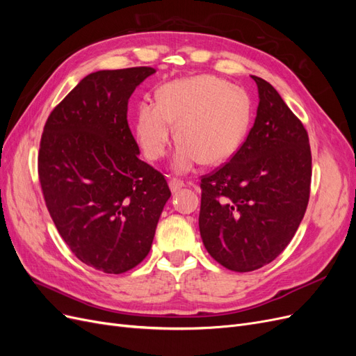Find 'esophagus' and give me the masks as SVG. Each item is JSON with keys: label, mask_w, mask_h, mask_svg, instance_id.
I'll list each match as a JSON object with an SVG mask.
<instances>
[{"label": "esophagus", "mask_w": 356, "mask_h": 356, "mask_svg": "<svg viewBox=\"0 0 356 356\" xmlns=\"http://www.w3.org/2000/svg\"><path fill=\"white\" fill-rule=\"evenodd\" d=\"M182 187H184V181H181V179H178V178L169 179V188H170L172 191H177V190H179V188H182Z\"/></svg>", "instance_id": "34e87169"}]
</instances>
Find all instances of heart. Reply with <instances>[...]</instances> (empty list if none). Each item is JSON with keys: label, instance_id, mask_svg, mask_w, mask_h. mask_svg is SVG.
<instances>
[{"label": "heart", "instance_id": "b5f03b06", "mask_svg": "<svg viewBox=\"0 0 356 356\" xmlns=\"http://www.w3.org/2000/svg\"><path fill=\"white\" fill-rule=\"evenodd\" d=\"M251 122V99L239 86L215 75H197L165 84L159 102H141L136 114V139L147 159L165 157L174 138L179 144L172 168L179 174L200 161L220 165L243 141Z\"/></svg>", "mask_w": 356, "mask_h": 356}]
</instances>
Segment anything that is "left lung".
<instances>
[{
  "instance_id": "obj_1",
  "label": "left lung",
  "mask_w": 356,
  "mask_h": 356,
  "mask_svg": "<svg viewBox=\"0 0 356 356\" xmlns=\"http://www.w3.org/2000/svg\"><path fill=\"white\" fill-rule=\"evenodd\" d=\"M258 108L245 143L200 179L199 229L215 261L252 272L294 238L310 196L309 135L270 83L252 75Z\"/></svg>"
}]
</instances>
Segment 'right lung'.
Segmentation results:
<instances>
[{"instance_id": "obj_1", "label": "right lung", "mask_w": 356, "mask_h": 356, "mask_svg": "<svg viewBox=\"0 0 356 356\" xmlns=\"http://www.w3.org/2000/svg\"><path fill=\"white\" fill-rule=\"evenodd\" d=\"M152 67L84 77L44 124L38 177L50 217L80 261L120 275L152 250L170 197L165 177L138 157L127 102Z\"/></svg>"}]
</instances>
